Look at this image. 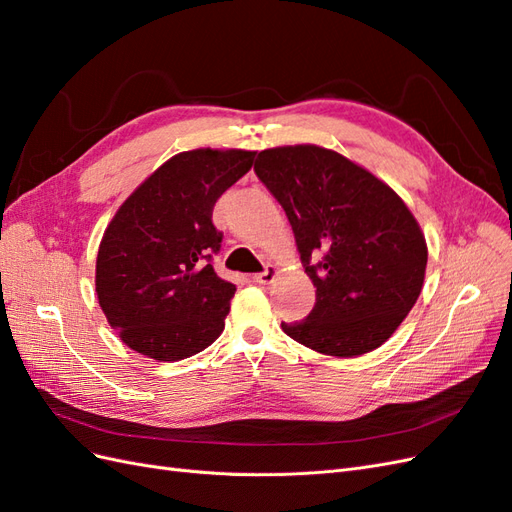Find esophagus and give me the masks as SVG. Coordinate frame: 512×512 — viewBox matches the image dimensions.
<instances>
[{
	"instance_id": "34e87169",
	"label": "esophagus",
	"mask_w": 512,
	"mask_h": 512,
	"mask_svg": "<svg viewBox=\"0 0 512 512\" xmlns=\"http://www.w3.org/2000/svg\"><path fill=\"white\" fill-rule=\"evenodd\" d=\"M277 273H280V271H277V267L269 265L265 271L254 275V282H256V284H271V282L275 280V277H277Z\"/></svg>"
}]
</instances>
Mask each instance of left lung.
<instances>
[{"mask_svg": "<svg viewBox=\"0 0 512 512\" xmlns=\"http://www.w3.org/2000/svg\"><path fill=\"white\" fill-rule=\"evenodd\" d=\"M254 170L284 207L316 286L312 314L282 322L284 333L329 356L380 348L425 282L427 241L408 205L367 168L318 145L265 149Z\"/></svg>", "mask_w": 512, "mask_h": 512, "instance_id": "obj_1", "label": "left lung"}]
</instances>
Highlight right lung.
<instances>
[{
  "instance_id": "1",
  "label": "right lung",
  "mask_w": 512,
  "mask_h": 512,
  "mask_svg": "<svg viewBox=\"0 0 512 512\" xmlns=\"http://www.w3.org/2000/svg\"><path fill=\"white\" fill-rule=\"evenodd\" d=\"M256 151H181L138 185L108 222L96 292L121 342L153 361H181L224 331L237 286L211 267L222 232L213 205L254 164Z\"/></svg>"
}]
</instances>
